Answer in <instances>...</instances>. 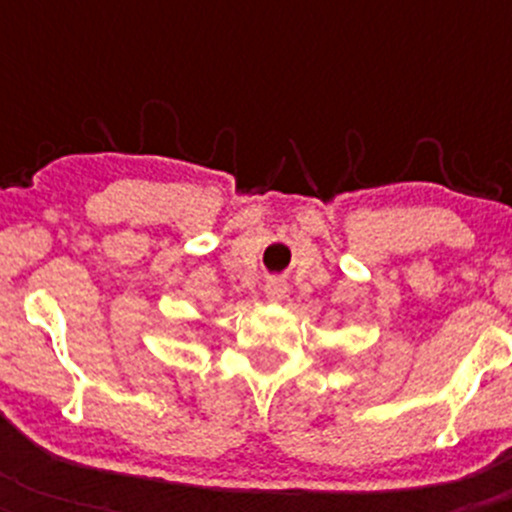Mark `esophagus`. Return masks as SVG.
<instances>
[{
	"instance_id": "obj_1",
	"label": "esophagus",
	"mask_w": 512,
	"mask_h": 512,
	"mask_svg": "<svg viewBox=\"0 0 512 512\" xmlns=\"http://www.w3.org/2000/svg\"><path fill=\"white\" fill-rule=\"evenodd\" d=\"M267 294H270V297H275V299H282V297H285V287H282L280 282H272V285L267 287Z\"/></svg>"
}]
</instances>
